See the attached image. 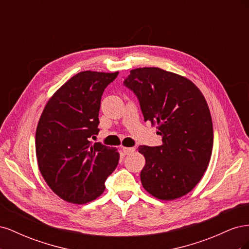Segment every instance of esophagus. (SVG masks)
<instances>
[{"label": "esophagus", "instance_id": "esophagus-1", "mask_svg": "<svg viewBox=\"0 0 249 249\" xmlns=\"http://www.w3.org/2000/svg\"><path fill=\"white\" fill-rule=\"evenodd\" d=\"M123 152L124 155H130L135 152L134 147H123Z\"/></svg>", "mask_w": 249, "mask_h": 249}]
</instances>
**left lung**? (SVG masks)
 Here are the masks:
<instances>
[{"label": "left lung", "mask_w": 249, "mask_h": 249, "mask_svg": "<svg viewBox=\"0 0 249 249\" xmlns=\"http://www.w3.org/2000/svg\"><path fill=\"white\" fill-rule=\"evenodd\" d=\"M124 85L137 96L144 120L158 124L159 146L140 145L145 158L140 173L144 189L162 200L190 192L207 170L213 148L208 104L193 83L158 67L130 71Z\"/></svg>", "instance_id": "1"}]
</instances>
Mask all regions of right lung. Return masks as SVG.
Segmentation results:
<instances>
[{"label":"right lung","mask_w":249,"mask_h":249,"mask_svg":"<svg viewBox=\"0 0 249 249\" xmlns=\"http://www.w3.org/2000/svg\"><path fill=\"white\" fill-rule=\"evenodd\" d=\"M116 72L81 71L53 95L35 135L37 163L44 180L59 197L86 203L99 197L116 168L119 154L90 138L97 135L105 88Z\"/></svg>","instance_id":"right-lung-1"}]
</instances>
